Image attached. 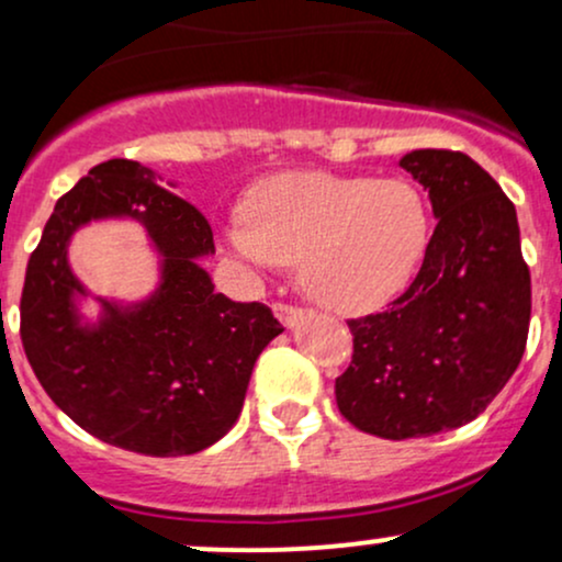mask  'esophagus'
I'll use <instances>...</instances> for the list:
<instances>
[{
    "instance_id": "1",
    "label": "esophagus",
    "mask_w": 562,
    "mask_h": 562,
    "mask_svg": "<svg viewBox=\"0 0 562 562\" xmlns=\"http://www.w3.org/2000/svg\"><path fill=\"white\" fill-rule=\"evenodd\" d=\"M274 314H277V319H280L285 327H295L303 319V314H306V312H303V308H299V306H288V303H274Z\"/></svg>"
}]
</instances>
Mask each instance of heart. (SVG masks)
Instances as JSON below:
<instances>
[{
    "label": "heart",
    "instance_id": "obj_1",
    "mask_svg": "<svg viewBox=\"0 0 562 562\" xmlns=\"http://www.w3.org/2000/svg\"><path fill=\"white\" fill-rule=\"evenodd\" d=\"M250 267L301 263V285L322 306L362 314L409 285L430 243V211L409 179L285 173L259 184L245 222L222 232Z\"/></svg>",
    "mask_w": 562,
    "mask_h": 562
}]
</instances>
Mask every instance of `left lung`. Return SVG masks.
Listing matches in <instances>:
<instances>
[{
	"instance_id": "8db88e82",
	"label": "left lung",
	"mask_w": 562,
	"mask_h": 562,
	"mask_svg": "<svg viewBox=\"0 0 562 562\" xmlns=\"http://www.w3.org/2000/svg\"><path fill=\"white\" fill-rule=\"evenodd\" d=\"M428 190L436 229L420 272L385 312L351 319L353 357L335 380L340 415L404 441L481 415L518 370L531 319V274L518 214L465 153L398 160Z\"/></svg>"
}]
</instances>
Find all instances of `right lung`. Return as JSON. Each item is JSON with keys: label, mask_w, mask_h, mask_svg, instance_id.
<instances>
[{"label": "right lung", "mask_w": 562, "mask_h": 562, "mask_svg": "<svg viewBox=\"0 0 562 562\" xmlns=\"http://www.w3.org/2000/svg\"><path fill=\"white\" fill-rule=\"evenodd\" d=\"M137 160L94 166L57 200L31 254L21 338L38 383L87 434L147 457H182L227 436L256 359L282 325L263 303L216 293L203 259L214 232L203 214ZM134 221L157 254V288L137 302L92 294L69 267L75 232ZM94 302L98 314L82 312Z\"/></svg>", "instance_id": "right-lung-1"}]
</instances>
